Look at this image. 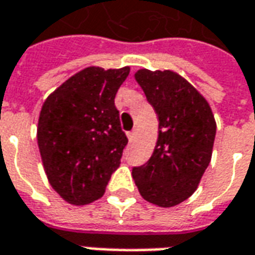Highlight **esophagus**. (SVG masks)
<instances>
[{
	"mask_svg": "<svg viewBox=\"0 0 255 255\" xmlns=\"http://www.w3.org/2000/svg\"><path fill=\"white\" fill-rule=\"evenodd\" d=\"M136 132H138L136 129H132L131 132H128V133H127L128 139H129V140H133V139H135V136H136Z\"/></svg>",
	"mask_w": 255,
	"mask_h": 255,
	"instance_id": "1",
	"label": "esophagus"
}]
</instances>
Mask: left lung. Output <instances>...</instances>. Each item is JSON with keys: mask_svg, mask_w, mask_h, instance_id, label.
<instances>
[{"mask_svg": "<svg viewBox=\"0 0 255 255\" xmlns=\"http://www.w3.org/2000/svg\"><path fill=\"white\" fill-rule=\"evenodd\" d=\"M133 76L158 117L154 151L133 168V180L147 202L172 208L198 188L212 160L216 120L208 101L179 73L143 68Z\"/></svg>", "mask_w": 255, "mask_h": 255, "instance_id": "obj_1", "label": "left lung"}]
</instances>
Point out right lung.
<instances>
[{
	"mask_svg": "<svg viewBox=\"0 0 255 255\" xmlns=\"http://www.w3.org/2000/svg\"><path fill=\"white\" fill-rule=\"evenodd\" d=\"M129 67H87L65 80L42 105L36 139L53 190L82 206L104 195L128 139L115 97Z\"/></svg>",
	"mask_w": 255,
	"mask_h": 255,
	"instance_id": "obj_1",
	"label": "right lung"
}]
</instances>
